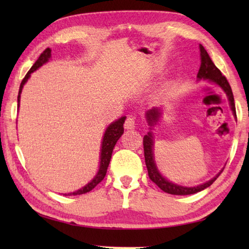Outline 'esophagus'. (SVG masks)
I'll return each instance as SVG.
<instances>
[{"label": "esophagus", "mask_w": 249, "mask_h": 249, "mask_svg": "<svg viewBox=\"0 0 249 249\" xmlns=\"http://www.w3.org/2000/svg\"><path fill=\"white\" fill-rule=\"evenodd\" d=\"M124 127L126 129H133L135 128V119L133 116H128L127 119H126L125 123H124Z\"/></svg>", "instance_id": "1"}]
</instances>
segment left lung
I'll return each instance as SVG.
<instances>
[{"mask_svg": "<svg viewBox=\"0 0 249 249\" xmlns=\"http://www.w3.org/2000/svg\"><path fill=\"white\" fill-rule=\"evenodd\" d=\"M200 56H201V65L199 72H197V81L200 80H208L209 82L214 83L215 86L220 87L221 89L225 92V94L229 99L230 107L231 112H233V115L236 117V109H235V103H234V96L233 92H231L230 83L227 82L226 78L222 74L220 70L216 68V66L213 64V61L211 60L209 53L202 45H200ZM162 115V108L161 107H153L151 109H148L146 112L145 117L147 123L149 125V132L147 135L144 136V154H145V162L147 170H148V176L150 180L155 182L158 187L161 189L162 191L166 193H169V195H175V196H188V195H195L196 192H200L204 190L208 187H210L214 181L216 180L218 176L221 175L223 169L218 172V174L213 177L212 179L206 181V182L196 185V187H184V185L177 184L172 181L168 180L165 178L158 169L157 165H156L155 161V154H154V136L151 129H154V126L157 125L160 116Z\"/></svg>", "mask_w": 249, "mask_h": 249, "instance_id": "8db88e82", "label": "left lung"}]
</instances>
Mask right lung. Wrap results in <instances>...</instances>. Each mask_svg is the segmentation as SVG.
<instances>
[{"label": "right lung", "instance_id": "add662e5", "mask_svg": "<svg viewBox=\"0 0 249 249\" xmlns=\"http://www.w3.org/2000/svg\"><path fill=\"white\" fill-rule=\"evenodd\" d=\"M50 58H52V49L50 48L45 49L43 53L39 56V58L37 59V61L33 65L32 68L29 69L26 75H25V78L23 79V81L19 86V91H18V108H19L20 93H22L24 84L28 81V79L31 78V74L34 72V71L39 69L43 65L47 64ZM125 120H126V116H122L119 120L112 122V123L107 126V129H105V133L103 135V140H102V142H101L99 170H98V172H96V175L94 176V178L92 179L90 182H88L86 185H84V187L79 189V190L71 192V193H65V196H79V195H83V193L89 192L92 190V189H94L96 185H98L101 181L104 179V177H105V175H107V171L108 163H109V161H111V157H112L113 149H114V146L117 142V141L120 140L122 134L124 133L123 125H124Z\"/></svg>", "mask_w": 249, "mask_h": 249}]
</instances>
